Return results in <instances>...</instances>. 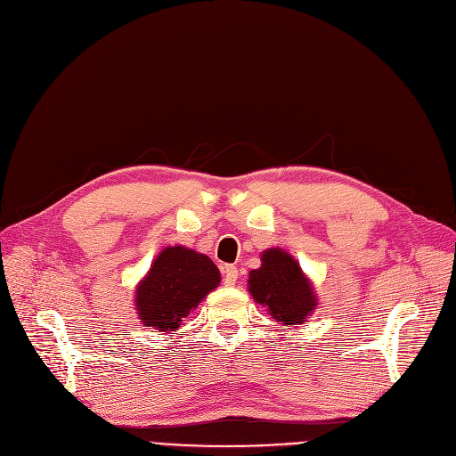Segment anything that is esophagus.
Segmentation results:
<instances>
[{"label":"esophagus","instance_id":"esophagus-1","mask_svg":"<svg viewBox=\"0 0 456 456\" xmlns=\"http://www.w3.org/2000/svg\"><path fill=\"white\" fill-rule=\"evenodd\" d=\"M237 278H239V268L237 266H232V265L224 266V283L225 285H234V283H237Z\"/></svg>","mask_w":456,"mask_h":456}]
</instances>
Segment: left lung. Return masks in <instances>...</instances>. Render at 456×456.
<instances>
[{
	"mask_svg": "<svg viewBox=\"0 0 456 456\" xmlns=\"http://www.w3.org/2000/svg\"><path fill=\"white\" fill-rule=\"evenodd\" d=\"M261 268L249 273V293L266 306L278 323L300 325L315 308L310 281L297 261L281 249H266Z\"/></svg>",
	"mask_w": 456,
	"mask_h": 456,
	"instance_id": "obj_1",
	"label": "left lung"
}]
</instances>
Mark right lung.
Instances as JSON below:
<instances>
[{"label": "right lung", "mask_w": 456, "mask_h": 456, "mask_svg": "<svg viewBox=\"0 0 456 456\" xmlns=\"http://www.w3.org/2000/svg\"><path fill=\"white\" fill-rule=\"evenodd\" d=\"M219 280L207 256L183 246L165 248L137 289L139 317L146 327L173 332Z\"/></svg>", "instance_id": "obj_1"}]
</instances>
